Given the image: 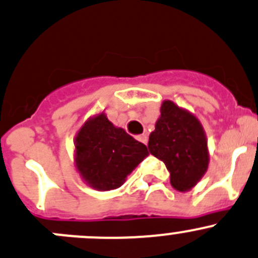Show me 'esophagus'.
Returning <instances> with one entry per match:
<instances>
[{
	"label": "esophagus",
	"instance_id": "34e87169",
	"mask_svg": "<svg viewBox=\"0 0 258 258\" xmlns=\"http://www.w3.org/2000/svg\"><path fill=\"white\" fill-rule=\"evenodd\" d=\"M136 139L139 140V141H141L142 144H145V145L147 144V136H146V135H140V136H137Z\"/></svg>",
	"mask_w": 258,
	"mask_h": 258
}]
</instances>
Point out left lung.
Segmentation results:
<instances>
[{"instance_id":"8db88e82","label":"left lung","mask_w":258,"mask_h":258,"mask_svg":"<svg viewBox=\"0 0 258 258\" xmlns=\"http://www.w3.org/2000/svg\"><path fill=\"white\" fill-rule=\"evenodd\" d=\"M161 116L149 139V151L164 161L170 182L179 191L191 189L208 169L204 130L196 116L171 101L162 102Z\"/></svg>"}]
</instances>
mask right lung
<instances>
[{
	"instance_id": "1",
	"label": "right lung",
	"mask_w": 258,
	"mask_h": 258,
	"mask_svg": "<svg viewBox=\"0 0 258 258\" xmlns=\"http://www.w3.org/2000/svg\"><path fill=\"white\" fill-rule=\"evenodd\" d=\"M149 155L147 147L101 113L84 123L76 139L77 169L91 186L111 190Z\"/></svg>"
}]
</instances>
